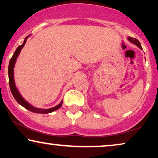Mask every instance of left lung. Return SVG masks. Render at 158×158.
<instances>
[{
	"label": "left lung",
	"instance_id": "left-lung-1",
	"mask_svg": "<svg viewBox=\"0 0 158 158\" xmlns=\"http://www.w3.org/2000/svg\"><path fill=\"white\" fill-rule=\"evenodd\" d=\"M128 40H129V41H130V42H131V43H134V44L137 45V47H139L140 49H142V47H141V44H140V42L137 40V39H135V38H132V37H129Z\"/></svg>",
	"mask_w": 158,
	"mask_h": 158
}]
</instances>
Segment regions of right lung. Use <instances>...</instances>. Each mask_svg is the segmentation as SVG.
<instances>
[{
	"mask_svg": "<svg viewBox=\"0 0 158 158\" xmlns=\"http://www.w3.org/2000/svg\"><path fill=\"white\" fill-rule=\"evenodd\" d=\"M28 38V36L26 37L24 40V42L20 46H19L17 47V49L15 51V52L14 55H13L12 57L10 58V62H9V65H8V81H9V86H10V91H11V94L13 95V96L14 97V98L16 99V101L18 102L19 104L22 106L23 107L26 108V109L29 110V111L34 112V113H38V114H48V113H51L55 110H57L59 108L61 107V106L62 104V101L60 102L59 105H57V106L51 108V109H38V108H35L34 106H32L31 105H30L29 103L27 102L24 99H23L21 96L19 94L18 90L16 88V85H15V83H14V64L15 62H16V58L18 57L19 53H20L21 49L23 48V46H24L26 41H27Z\"/></svg>",
	"mask_w": 158,
	"mask_h": 158,
	"instance_id": "right-lung-1",
	"label": "right lung"
}]
</instances>
